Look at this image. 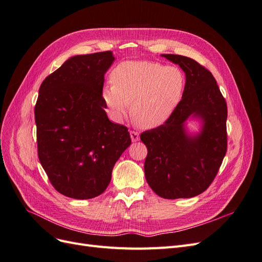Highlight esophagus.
Instances as JSON below:
<instances>
[{"label": "esophagus", "mask_w": 262, "mask_h": 262, "mask_svg": "<svg viewBox=\"0 0 262 262\" xmlns=\"http://www.w3.org/2000/svg\"><path fill=\"white\" fill-rule=\"evenodd\" d=\"M130 137H131V140L133 142H137L140 140V134L139 132L137 131H133V130H130Z\"/></svg>", "instance_id": "34e87169"}]
</instances>
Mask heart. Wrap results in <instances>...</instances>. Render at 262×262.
<instances>
[{
    "label": "heart",
    "instance_id": "obj_1",
    "mask_svg": "<svg viewBox=\"0 0 262 262\" xmlns=\"http://www.w3.org/2000/svg\"><path fill=\"white\" fill-rule=\"evenodd\" d=\"M113 84L102 97L118 119L132 116L143 128L163 124L176 109L185 87V76L177 67L155 62H124L113 72Z\"/></svg>",
    "mask_w": 262,
    "mask_h": 262
}]
</instances>
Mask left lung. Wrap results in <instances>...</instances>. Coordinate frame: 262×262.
Masks as SVG:
<instances>
[{
    "label": "left lung",
    "mask_w": 262,
    "mask_h": 262,
    "mask_svg": "<svg viewBox=\"0 0 262 262\" xmlns=\"http://www.w3.org/2000/svg\"><path fill=\"white\" fill-rule=\"evenodd\" d=\"M186 73L182 98L162 125L141 133L147 147L145 178L164 199L192 198L207 190L217 175L227 150V105L215 78L195 60L179 54H163ZM199 116L204 128L188 136L184 121Z\"/></svg>",
    "instance_id": "8db88e82"
}]
</instances>
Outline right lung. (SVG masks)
<instances>
[{
	"instance_id": "obj_1",
	"label": "right lung",
	"mask_w": 262,
	"mask_h": 262,
	"mask_svg": "<svg viewBox=\"0 0 262 262\" xmlns=\"http://www.w3.org/2000/svg\"><path fill=\"white\" fill-rule=\"evenodd\" d=\"M112 51L75 55L47 76L35 106L38 157L51 185L73 199L105 191L119 157L131 144L128 128L108 119L102 97Z\"/></svg>"
}]
</instances>
